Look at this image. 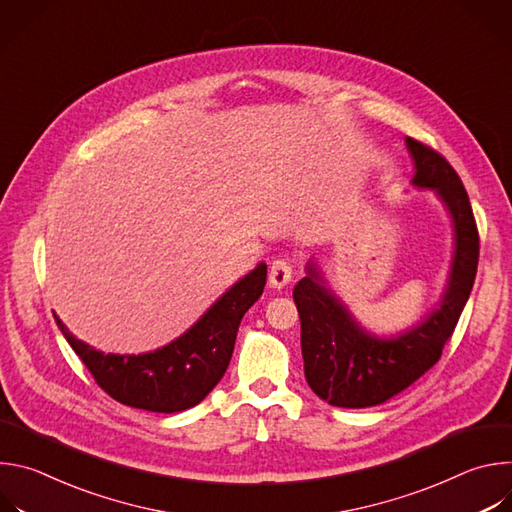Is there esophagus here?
Here are the masks:
<instances>
[{
    "label": "esophagus",
    "instance_id": "esophagus-1",
    "mask_svg": "<svg viewBox=\"0 0 512 512\" xmlns=\"http://www.w3.org/2000/svg\"><path fill=\"white\" fill-rule=\"evenodd\" d=\"M291 277H294V267H291V263L287 259H277L271 263V267H269V285L271 287L281 289L291 281Z\"/></svg>",
    "mask_w": 512,
    "mask_h": 512
}]
</instances>
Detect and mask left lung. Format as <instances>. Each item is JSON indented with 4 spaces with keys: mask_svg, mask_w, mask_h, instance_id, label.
<instances>
[{
    "mask_svg": "<svg viewBox=\"0 0 512 512\" xmlns=\"http://www.w3.org/2000/svg\"><path fill=\"white\" fill-rule=\"evenodd\" d=\"M405 141L415 162L413 186L431 188L454 221L456 249L448 287L440 306L417 326L387 338L364 330L332 294L316 263H308L306 277L294 287L304 373L312 391L334 407L381 405L427 373L452 338L474 285L480 239L468 192L442 154L413 137Z\"/></svg>",
    "mask_w": 512,
    "mask_h": 512,
    "instance_id": "left-lung-1",
    "label": "left lung"
}]
</instances>
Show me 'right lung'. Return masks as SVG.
Returning <instances> with one entry per match:
<instances>
[{
    "instance_id": "right-lung-1",
    "label": "right lung",
    "mask_w": 512,
    "mask_h": 512,
    "mask_svg": "<svg viewBox=\"0 0 512 512\" xmlns=\"http://www.w3.org/2000/svg\"><path fill=\"white\" fill-rule=\"evenodd\" d=\"M267 265L259 263L218 298L180 338L145 354H105L77 340L56 318L97 385L115 401L154 413L198 405L223 379L245 312L261 298Z\"/></svg>"
}]
</instances>
